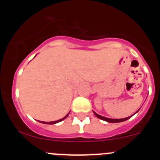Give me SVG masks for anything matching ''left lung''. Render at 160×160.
Wrapping results in <instances>:
<instances>
[{"label": "left lung", "mask_w": 160, "mask_h": 160, "mask_svg": "<svg viewBox=\"0 0 160 160\" xmlns=\"http://www.w3.org/2000/svg\"><path fill=\"white\" fill-rule=\"evenodd\" d=\"M93 113H94L95 115L97 116V117L98 118L101 119V120H104L105 121V122H110V123H118V122H125V121L128 120V118H130L131 117H127L125 118H121V119H112V118H105V117H103V116L101 115H99V114H98L97 113H95L94 111H93ZM136 113V112H135Z\"/></svg>", "instance_id": "left-lung-1"}]
</instances>
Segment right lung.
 Listing matches in <instances>:
<instances>
[{"label": "right lung", "instance_id": "add662e5", "mask_svg": "<svg viewBox=\"0 0 160 160\" xmlns=\"http://www.w3.org/2000/svg\"><path fill=\"white\" fill-rule=\"evenodd\" d=\"M69 114H70V113H69ZM69 114H67V115H66L64 118H62L59 119V120H58V121H55V122H41V123H43V124H48V125H53V124H56V123H58V122H62V120H64V119H65V118H67V117L69 115Z\"/></svg>", "mask_w": 160, "mask_h": 160}]
</instances>
